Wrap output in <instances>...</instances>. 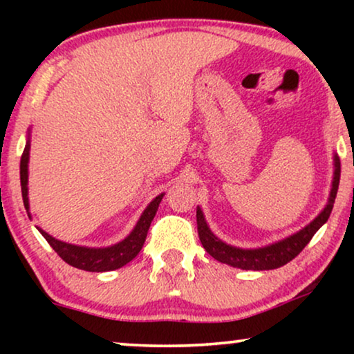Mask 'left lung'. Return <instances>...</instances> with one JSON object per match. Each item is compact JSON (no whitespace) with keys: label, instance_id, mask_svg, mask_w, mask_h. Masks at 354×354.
Wrapping results in <instances>:
<instances>
[{"label":"left lung","instance_id":"8db88e82","mask_svg":"<svg viewBox=\"0 0 354 354\" xmlns=\"http://www.w3.org/2000/svg\"><path fill=\"white\" fill-rule=\"evenodd\" d=\"M338 183H340V159L337 154H333V178L330 195H328L327 205L324 209L313 219L306 227L301 230L295 232L293 235L287 239L275 241V243L261 246V248H239V246L229 245L225 241L212 234L209 225L205 219L201 207H196V224H198V235L200 241L207 253L219 263L229 264L232 268H239L243 270H270L282 268L290 263L293 258L301 253L304 246L309 243L314 234L326 224L328 216H330L333 203H335Z\"/></svg>","mask_w":354,"mask_h":354}]
</instances>
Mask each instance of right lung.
<instances>
[{
	"instance_id": "right-lung-1",
	"label": "right lung",
	"mask_w": 354,
	"mask_h": 354,
	"mask_svg": "<svg viewBox=\"0 0 354 354\" xmlns=\"http://www.w3.org/2000/svg\"><path fill=\"white\" fill-rule=\"evenodd\" d=\"M28 158H30V129H28L27 135V143L24 148L22 158H21V187H22V200L24 206L28 212ZM164 193L158 195L154 200L147 206V209L142 212L137 224H135L133 230L125 236L119 243L106 246V248H88V246H79L66 243L46 234L45 230H40V234L45 236V240L51 245V248L66 261L67 264H71L72 268L88 270V272H108V270L119 269L130 263L135 256L140 253L142 246L147 240V234L151 221L156 216V211L161 203ZM30 216V212H28Z\"/></svg>"
}]
</instances>
